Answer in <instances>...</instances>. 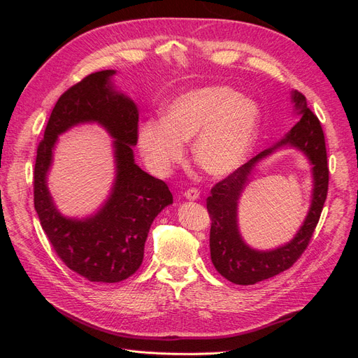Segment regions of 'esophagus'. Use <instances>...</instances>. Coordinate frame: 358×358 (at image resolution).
Wrapping results in <instances>:
<instances>
[{
    "mask_svg": "<svg viewBox=\"0 0 358 358\" xmlns=\"http://www.w3.org/2000/svg\"><path fill=\"white\" fill-rule=\"evenodd\" d=\"M183 197L188 200H199L200 199V191L197 188H189L183 194Z\"/></svg>",
    "mask_w": 358,
    "mask_h": 358,
    "instance_id": "esophagus-1",
    "label": "esophagus"
}]
</instances>
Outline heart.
<instances>
[{"label":"heart","mask_w":358,"mask_h":358,"mask_svg":"<svg viewBox=\"0 0 358 358\" xmlns=\"http://www.w3.org/2000/svg\"><path fill=\"white\" fill-rule=\"evenodd\" d=\"M259 106L225 85L194 88L175 96L162 119L138 128V146L152 169L167 171L192 140L194 162L210 176L231 175L252 154L262 131Z\"/></svg>","instance_id":"obj_1"}]
</instances>
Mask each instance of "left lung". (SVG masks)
I'll return each instance as SVG.
<instances>
[{"instance_id":"left-lung-1","label":"left lung","mask_w":358,"mask_h":358,"mask_svg":"<svg viewBox=\"0 0 358 358\" xmlns=\"http://www.w3.org/2000/svg\"><path fill=\"white\" fill-rule=\"evenodd\" d=\"M294 113L299 122L279 142L249 159L230 176L218 182L206 200L212 220L210 225V258L215 268L233 284L252 285L285 272L305 252L310 237L315 231L320 216L327 199L329 167L326 140L318 117L310 112L305 95L299 91L291 92ZM289 145L300 150L313 166L314 188L311 208L296 236L285 245L268 252H258L249 247L238 231L236 208L243 189L250 181L257 165L276 148Z\"/></svg>"}]
</instances>
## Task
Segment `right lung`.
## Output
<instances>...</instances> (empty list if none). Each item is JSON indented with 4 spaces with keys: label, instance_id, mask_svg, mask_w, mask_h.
<instances>
[{
    "label": "right lung",
    "instance_id": "1",
    "mask_svg": "<svg viewBox=\"0 0 358 358\" xmlns=\"http://www.w3.org/2000/svg\"><path fill=\"white\" fill-rule=\"evenodd\" d=\"M115 74V70L92 73L59 96L37 148L34 167V208L52 248L73 272L106 284L136 273L143 262L150 225L173 203L166 182L136 164L138 110L129 96L116 91ZM82 123H99L114 138L115 180L102 208L79 220L56 209L47 175L57 137Z\"/></svg>",
    "mask_w": 358,
    "mask_h": 358
}]
</instances>
